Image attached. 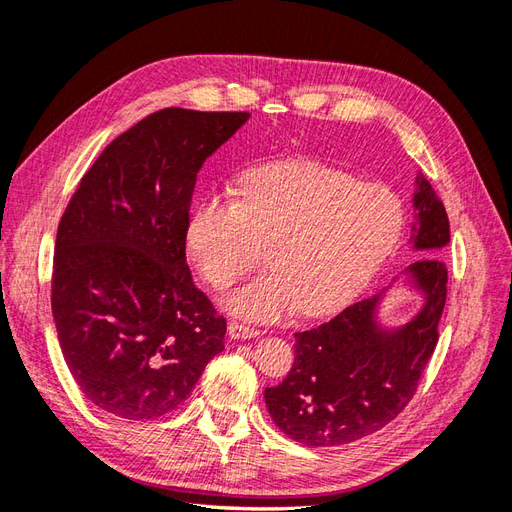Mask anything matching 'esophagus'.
<instances>
[{"label": "esophagus", "instance_id": "obj_1", "mask_svg": "<svg viewBox=\"0 0 512 512\" xmlns=\"http://www.w3.org/2000/svg\"><path fill=\"white\" fill-rule=\"evenodd\" d=\"M228 335L232 339H250V337H258L260 331L254 327H247V324L241 322H230L228 324Z\"/></svg>", "mask_w": 512, "mask_h": 512}]
</instances>
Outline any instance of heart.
I'll return each mask as SVG.
<instances>
[{
    "instance_id": "b5f03b06",
    "label": "heart",
    "mask_w": 512,
    "mask_h": 512,
    "mask_svg": "<svg viewBox=\"0 0 512 512\" xmlns=\"http://www.w3.org/2000/svg\"><path fill=\"white\" fill-rule=\"evenodd\" d=\"M406 209L386 185L318 162H280L247 170L237 196L207 194L190 211L185 247L198 273L224 290L260 265L271 273L224 299L258 322L299 312L329 316L374 280L401 239Z\"/></svg>"
}]
</instances>
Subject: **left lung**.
Instances as JSON below:
<instances>
[{
  "label": "left lung",
  "instance_id": "obj_1",
  "mask_svg": "<svg viewBox=\"0 0 512 512\" xmlns=\"http://www.w3.org/2000/svg\"><path fill=\"white\" fill-rule=\"evenodd\" d=\"M410 243L423 258L406 269L425 305L399 329H382V292L356 301L316 329L294 333V363L265 391L273 423L305 446H339L371 436L408 406L438 344L451 226L431 183L418 175Z\"/></svg>",
  "mask_w": 512,
  "mask_h": 512
}]
</instances>
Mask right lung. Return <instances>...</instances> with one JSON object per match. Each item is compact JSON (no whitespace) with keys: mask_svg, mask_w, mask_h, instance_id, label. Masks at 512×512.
<instances>
[{"mask_svg":"<svg viewBox=\"0 0 512 512\" xmlns=\"http://www.w3.org/2000/svg\"><path fill=\"white\" fill-rule=\"evenodd\" d=\"M250 113L162 108L117 136L61 215L51 305L83 395L151 421L190 397L226 320L192 280L185 226L200 166Z\"/></svg>","mask_w":512,"mask_h":512,"instance_id":"right-lung-1","label":"right lung"}]
</instances>
